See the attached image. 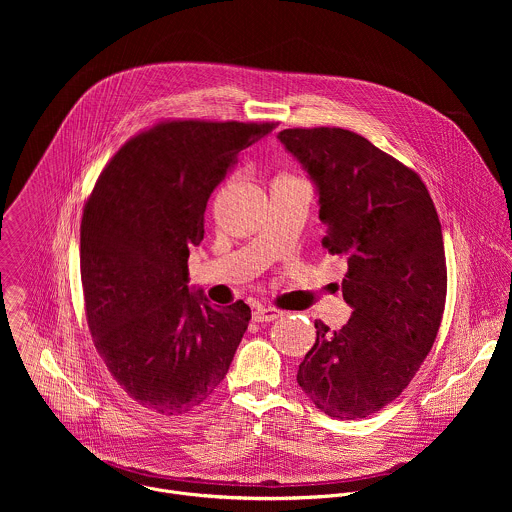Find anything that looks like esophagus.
<instances>
[{
	"instance_id": "esophagus-1",
	"label": "esophagus",
	"mask_w": 512,
	"mask_h": 512,
	"mask_svg": "<svg viewBox=\"0 0 512 512\" xmlns=\"http://www.w3.org/2000/svg\"><path fill=\"white\" fill-rule=\"evenodd\" d=\"M278 317H282V311H278V309H274V307H258V309L252 313V319H254L256 323H270V321H274V319H278Z\"/></svg>"
}]
</instances>
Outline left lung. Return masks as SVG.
Listing matches in <instances>:
<instances>
[{
  "label": "left lung",
  "instance_id": "left-lung-1",
  "mask_svg": "<svg viewBox=\"0 0 512 512\" xmlns=\"http://www.w3.org/2000/svg\"><path fill=\"white\" fill-rule=\"evenodd\" d=\"M278 140L315 185L323 246L347 258L353 309L337 331L315 319L297 384L331 418H366L400 396L436 341L447 292L438 213L418 173L355 132L293 128Z\"/></svg>",
  "mask_w": 512,
  "mask_h": 512
}]
</instances>
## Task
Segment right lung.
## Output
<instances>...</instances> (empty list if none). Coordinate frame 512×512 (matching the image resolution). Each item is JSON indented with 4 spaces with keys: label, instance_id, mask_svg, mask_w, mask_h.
Wrapping results in <instances>:
<instances>
[{
    "label": "right lung",
    "instance_id": "add662e5",
    "mask_svg": "<svg viewBox=\"0 0 512 512\" xmlns=\"http://www.w3.org/2000/svg\"><path fill=\"white\" fill-rule=\"evenodd\" d=\"M274 124L163 122L106 165L80 224V276L94 345L144 408L183 414L211 396L248 329L250 307H213L189 288V250L211 193Z\"/></svg>",
    "mask_w": 512,
    "mask_h": 512
}]
</instances>
